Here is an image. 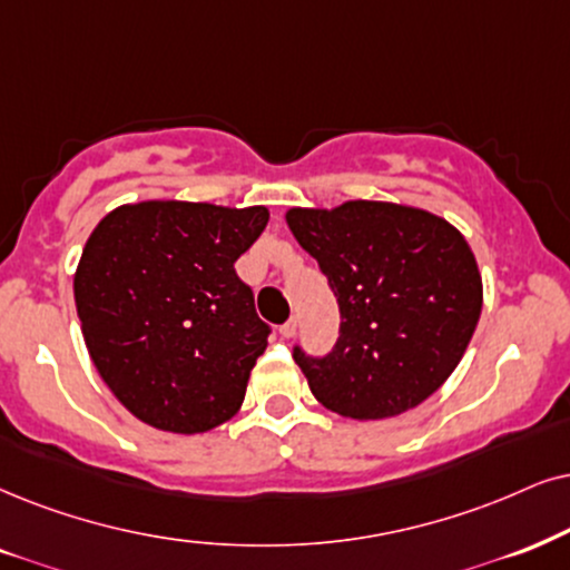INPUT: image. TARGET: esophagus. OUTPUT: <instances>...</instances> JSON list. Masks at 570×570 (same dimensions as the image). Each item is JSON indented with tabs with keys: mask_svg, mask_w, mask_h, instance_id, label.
Listing matches in <instances>:
<instances>
[{
	"mask_svg": "<svg viewBox=\"0 0 570 570\" xmlns=\"http://www.w3.org/2000/svg\"><path fill=\"white\" fill-rule=\"evenodd\" d=\"M278 331H281V336H284V338H292L294 334H297V318H289Z\"/></svg>",
	"mask_w": 570,
	"mask_h": 570,
	"instance_id": "obj_1",
	"label": "esophagus"
}]
</instances>
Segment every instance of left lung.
I'll use <instances>...</instances> for the list:
<instances>
[{"label": "left lung", "mask_w": 570, "mask_h": 570, "mask_svg": "<svg viewBox=\"0 0 570 570\" xmlns=\"http://www.w3.org/2000/svg\"><path fill=\"white\" fill-rule=\"evenodd\" d=\"M286 226L318 261L342 313L334 352L294 350L315 400L352 421L429 400L463 360L484 302L465 236L421 207L373 199L289 207Z\"/></svg>", "instance_id": "left-lung-1"}]
</instances>
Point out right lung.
<instances>
[{"label":"right lung","mask_w":570,"mask_h":570,"mask_svg":"<svg viewBox=\"0 0 570 570\" xmlns=\"http://www.w3.org/2000/svg\"><path fill=\"white\" fill-rule=\"evenodd\" d=\"M268 207L147 199L97 223L73 276L94 368L128 413L205 434L239 413L271 328L234 263Z\"/></svg>","instance_id":"1"}]
</instances>
